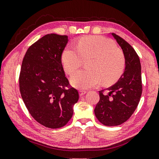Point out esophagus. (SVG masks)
<instances>
[{
    "label": "esophagus",
    "instance_id": "1",
    "mask_svg": "<svg viewBox=\"0 0 159 159\" xmlns=\"http://www.w3.org/2000/svg\"><path fill=\"white\" fill-rule=\"evenodd\" d=\"M86 93H87L86 90H80V91H79V93H80V96H82V95H84Z\"/></svg>",
    "mask_w": 159,
    "mask_h": 159
}]
</instances>
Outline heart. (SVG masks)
I'll use <instances>...</instances> for the list:
<instances>
[{
    "mask_svg": "<svg viewBox=\"0 0 159 159\" xmlns=\"http://www.w3.org/2000/svg\"><path fill=\"white\" fill-rule=\"evenodd\" d=\"M63 66L68 75H73L86 61V69L77 71L71 78L76 88L88 89L114 82L122 74L125 60L115 43L102 36L80 39L76 48L66 47L61 56Z\"/></svg>",
    "mask_w": 159,
    "mask_h": 159,
    "instance_id": "b5f03b06",
    "label": "heart"
}]
</instances>
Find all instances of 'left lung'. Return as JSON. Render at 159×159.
Returning a JSON list of instances; mask_svg holds the SVG:
<instances>
[{
    "label": "left lung",
    "instance_id": "8db88e82",
    "mask_svg": "<svg viewBox=\"0 0 159 159\" xmlns=\"http://www.w3.org/2000/svg\"><path fill=\"white\" fill-rule=\"evenodd\" d=\"M122 49L125 69L118 82L110 88L99 91L100 101L95 108V114L106 126H118L125 122L138 107L142 95L141 65L134 49L121 37L112 33Z\"/></svg>",
    "mask_w": 159,
    "mask_h": 159
}]
</instances>
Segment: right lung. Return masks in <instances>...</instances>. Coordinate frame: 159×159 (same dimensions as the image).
<instances>
[{"label":"right lung","instance_id":"right-lung-1","mask_svg":"<svg viewBox=\"0 0 159 159\" xmlns=\"http://www.w3.org/2000/svg\"><path fill=\"white\" fill-rule=\"evenodd\" d=\"M68 37L48 34L26 52L19 74V90L31 116L45 127L57 129L73 115L79 93L65 76L61 55Z\"/></svg>","mask_w":159,"mask_h":159}]
</instances>
